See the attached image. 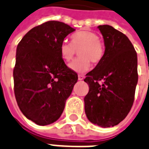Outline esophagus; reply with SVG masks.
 Wrapping results in <instances>:
<instances>
[{
    "label": "esophagus",
    "mask_w": 149,
    "mask_h": 149,
    "mask_svg": "<svg viewBox=\"0 0 149 149\" xmlns=\"http://www.w3.org/2000/svg\"><path fill=\"white\" fill-rule=\"evenodd\" d=\"M78 80L79 81H81L84 79V76H83L82 74H78Z\"/></svg>",
    "instance_id": "1"
}]
</instances>
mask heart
Here are the masks:
<instances>
[{
  "label": "heart",
  "instance_id": "1",
  "mask_svg": "<svg viewBox=\"0 0 149 149\" xmlns=\"http://www.w3.org/2000/svg\"><path fill=\"white\" fill-rule=\"evenodd\" d=\"M79 58L69 64L71 71L84 73L89 70L91 62L97 64L104 56L105 48L100 36L92 31H81L71 36V42H61L60 54L64 61L69 62L78 51Z\"/></svg>",
  "mask_w": 149,
  "mask_h": 149
}]
</instances>
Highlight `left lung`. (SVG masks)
I'll return each mask as SVG.
<instances>
[{"label": "left lung", "instance_id": "obj_1", "mask_svg": "<svg viewBox=\"0 0 149 149\" xmlns=\"http://www.w3.org/2000/svg\"><path fill=\"white\" fill-rule=\"evenodd\" d=\"M104 40V56L84 79L89 87L85 112L93 124L117 125L131 110L137 83L138 57L129 39L108 25L98 26Z\"/></svg>", "mask_w": 149, "mask_h": 149}]
</instances>
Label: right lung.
Segmentation results:
<instances>
[{
	"mask_svg": "<svg viewBox=\"0 0 149 149\" xmlns=\"http://www.w3.org/2000/svg\"><path fill=\"white\" fill-rule=\"evenodd\" d=\"M75 31L64 22L49 21L25 34L16 49L14 91L21 111L41 126L57 120L78 81L60 54L64 38Z\"/></svg>",
	"mask_w": 149,
	"mask_h": 149,
	"instance_id": "add662e5",
	"label": "right lung"
}]
</instances>
